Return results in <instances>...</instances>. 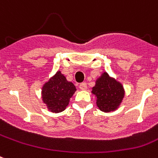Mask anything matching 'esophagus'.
Returning a JSON list of instances; mask_svg holds the SVG:
<instances>
[{
    "instance_id": "obj_1",
    "label": "esophagus",
    "mask_w": 158,
    "mask_h": 158,
    "mask_svg": "<svg viewBox=\"0 0 158 158\" xmlns=\"http://www.w3.org/2000/svg\"><path fill=\"white\" fill-rule=\"evenodd\" d=\"M79 89L81 90H86L87 89V84L86 83H82L79 84Z\"/></svg>"
}]
</instances>
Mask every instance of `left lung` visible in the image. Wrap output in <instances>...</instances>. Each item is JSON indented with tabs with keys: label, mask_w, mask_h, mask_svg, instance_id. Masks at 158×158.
Returning a JSON list of instances; mask_svg holds the SVG:
<instances>
[{
	"label": "left lung",
	"mask_w": 158,
	"mask_h": 158,
	"mask_svg": "<svg viewBox=\"0 0 158 158\" xmlns=\"http://www.w3.org/2000/svg\"><path fill=\"white\" fill-rule=\"evenodd\" d=\"M97 98L96 104L101 111L108 113L115 111L124 98L125 90L123 84L103 72L95 81L91 91Z\"/></svg>",
	"instance_id": "1"
}]
</instances>
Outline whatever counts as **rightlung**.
Masks as SVG:
<instances>
[{"instance_id":"right-lung-1","label":"right lung","mask_w":158,"mask_h":158,"mask_svg":"<svg viewBox=\"0 0 158 158\" xmlns=\"http://www.w3.org/2000/svg\"><path fill=\"white\" fill-rule=\"evenodd\" d=\"M75 91L74 84L68 81L61 71L58 70L55 75L43 84L42 101L46 104L49 111L58 114L65 110Z\"/></svg>"}]
</instances>
